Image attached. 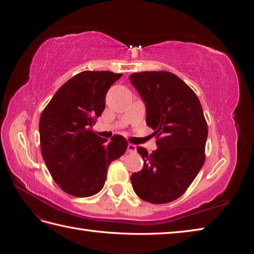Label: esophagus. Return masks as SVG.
I'll list each match as a JSON object with an SVG mask.
<instances>
[{"mask_svg": "<svg viewBox=\"0 0 254 254\" xmlns=\"http://www.w3.org/2000/svg\"><path fill=\"white\" fill-rule=\"evenodd\" d=\"M127 150H128L129 152H131V153L136 152V145H134V144H128Z\"/></svg>", "mask_w": 254, "mask_h": 254, "instance_id": "esophagus-1", "label": "esophagus"}]
</instances>
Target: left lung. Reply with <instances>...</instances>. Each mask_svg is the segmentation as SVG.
I'll use <instances>...</instances> for the list:
<instances>
[{"instance_id":"8db88e82","label":"left lung","mask_w":254,"mask_h":254,"mask_svg":"<svg viewBox=\"0 0 254 254\" xmlns=\"http://www.w3.org/2000/svg\"><path fill=\"white\" fill-rule=\"evenodd\" d=\"M130 82L146 106V124L156 135L157 150H136L142 171L131 175L135 194L160 204L188 190L204 163L207 125L200 102L188 84L166 71L133 73Z\"/></svg>"}]
</instances>
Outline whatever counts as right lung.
I'll return each instance as SVG.
<instances>
[{
  "mask_svg": "<svg viewBox=\"0 0 254 254\" xmlns=\"http://www.w3.org/2000/svg\"><path fill=\"white\" fill-rule=\"evenodd\" d=\"M122 75L83 71L61 86L42 111V157L54 181L68 195L97 194L110 163L127 149L124 136L115 134L107 143L92 130L105 109L107 92Z\"/></svg>",
  "mask_w": 254,
  "mask_h": 254,
  "instance_id": "right-lung-1",
  "label": "right lung"
}]
</instances>
